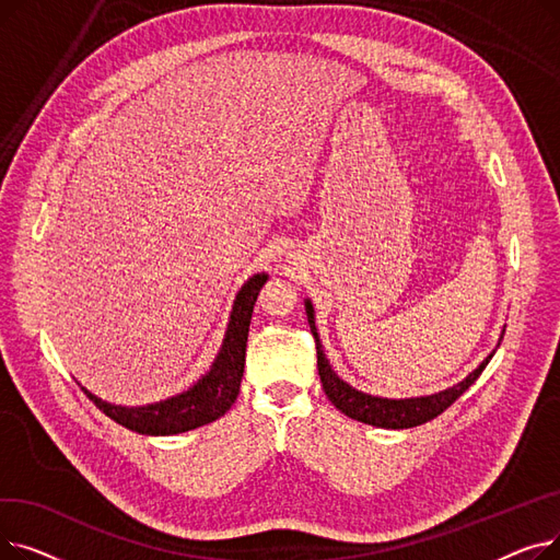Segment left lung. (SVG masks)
<instances>
[{
	"label": "left lung",
	"mask_w": 560,
	"mask_h": 560,
	"mask_svg": "<svg viewBox=\"0 0 560 560\" xmlns=\"http://www.w3.org/2000/svg\"><path fill=\"white\" fill-rule=\"evenodd\" d=\"M306 304V315H308V325H311V334L315 338V349H317V372H319V381H322V388H325L327 397L331 399V404L345 413L351 420H359L372 427H381V429H410V427H420L433 418H438L443 413L445 408H450L469 386L475 384L479 378V374L483 372V368L490 363L492 354L475 370L469 372L460 384L447 388V390H440L435 395H427V397H410V399H386V397H374L368 393H361L357 388H351L349 384L331 370L329 359L325 357V351H322V342L315 329V311L311 300L304 302ZM504 338V334H502ZM499 338V340H502ZM499 347V342H497Z\"/></svg>",
	"instance_id": "left-lung-1"
}]
</instances>
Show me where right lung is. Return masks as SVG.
<instances>
[{"label":"right lung","mask_w":560,"mask_h":560,"mask_svg":"<svg viewBox=\"0 0 560 560\" xmlns=\"http://www.w3.org/2000/svg\"><path fill=\"white\" fill-rule=\"evenodd\" d=\"M265 281H268V275L260 272V275H254L238 290L218 357L211 370L188 390L154 404H147V406H117L95 397L83 386L81 390L113 422L142 435H174V433H184L209 422H215L233 406L235 397L241 393L249 322H252L256 298L260 288L265 285Z\"/></svg>","instance_id":"1"}]
</instances>
